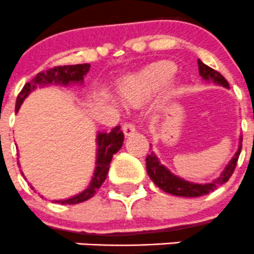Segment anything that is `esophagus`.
<instances>
[{"instance_id": "34e87169", "label": "esophagus", "mask_w": 254, "mask_h": 254, "mask_svg": "<svg viewBox=\"0 0 254 254\" xmlns=\"http://www.w3.org/2000/svg\"><path fill=\"white\" fill-rule=\"evenodd\" d=\"M123 131H124L125 136H130V135H132L135 131H136V127H135L134 124L127 123V124L123 125Z\"/></svg>"}]
</instances>
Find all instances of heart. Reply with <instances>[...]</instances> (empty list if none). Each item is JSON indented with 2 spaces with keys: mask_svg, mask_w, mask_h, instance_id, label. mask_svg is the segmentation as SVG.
Wrapping results in <instances>:
<instances>
[{
  "mask_svg": "<svg viewBox=\"0 0 254 254\" xmlns=\"http://www.w3.org/2000/svg\"><path fill=\"white\" fill-rule=\"evenodd\" d=\"M176 72V65L170 61H159L140 72L127 75L120 84V93L127 104H139L149 95L166 84Z\"/></svg>",
  "mask_w": 254,
  "mask_h": 254,
  "instance_id": "heart-1",
  "label": "heart"
}]
</instances>
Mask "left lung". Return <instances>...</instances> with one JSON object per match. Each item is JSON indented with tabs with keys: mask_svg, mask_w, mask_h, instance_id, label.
<instances>
[{
	"mask_svg": "<svg viewBox=\"0 0 254 254\" xmlns=\"http://www.w3.org/2000/svg\"><path fill=\"white\" fill-rule=\"evenodd\" d=\"M198 73H200L201 78L205 79L206 82H213L215 84L222 85V87L230 89V85L228 82L217 72V70L212 69L208 65H206L205 63L198 59ZM242 136H240V145H238V149L236 151V154L233 155L232 159L230 160V162L227 164V166L225 167L222 172H221L220 176L217 179H213L211 182L207 184H197V182H191L187 181V180L182 179V177L176 176V175L172 174L166 166L160 162L159 157L155 155V152H151L150 155H147L146 157V171L147 175L150 176V179L152 180L155 185L157 187L165 191V192L170 193V195L175 196H182V197H198V196H203L210 193L211 191L217 189L221 185L226 184V182L230 180V177L232 176L233 171L236 169V165H237L238 156L241 154V149H242Z\"/></svg>",
	"mask_w": 254,
	"mask_h": 254,
	"instance_id": "8db88e82",
	"label": "left lung"
}]
</instances>
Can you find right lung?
<instances>
[{
    "label": "right lung",
    "mask_w": 254,
    "mask_h": 254,
    "mask_svg": "<svg viewBox=\"0 0 254 254\" xmlns=\"http://www.w3.org/2000/svg\"><path fill=\"white\" fill-rule=\"evenodd\" d=\"M90 64H75V65H59V67L51 68L46 72H41L33 78L29 83H26L23 89L18 94L16 100V113L18 112L23 100L31 94L37 88L47 87V85H62L67 87L69 84H83L84 77L89 72ZM124 142V134L120 130V125L113 127L109 132L98 131L97 134V157H95V169L93 172L92 180L89 185L78 195L72 196L64 200H53V202L62 203V205H75V203L84 202L95 195L97 190L103 185L107 179L108 171L110 167V161L113 155L117 154L123 146ZM19 164V161H18ZM23 175V172H22ZM24 176V175H23ZM33 189V187H32Z\"/></svg>",
    "instance_id": "add662e5"
}]
</instances>
